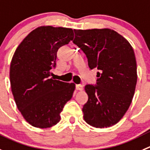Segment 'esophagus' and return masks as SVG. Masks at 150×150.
Returning a JSON list of instances; mask_svg holds the SVG:
<instances>
[{"instance_id":"esophagus-1","label":"esophagus","mask_w":150,"mask_h":150,"mask_svg":"<svg viewBox=\"0 0 150 150\" xmlns=\"http://www.w3.org/2000/svg\"><path fill=\"white\" fill-rule=\"evenodd\" d=\"M76 89L77 90L82 91L83 89V87L81 84H78V85H76Z\"/></svg>"}]
</instances>
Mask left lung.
I'll return each instance as SVG.
<instances>
[{
    "label": "left lung",
    "instance_id": "8db88e82",
    "mask_svg": "<svg viewBox=\"0 0 150 150\" xmlns=\"http://www.w3.org/2000/svg\"><path fill=\"white\" fill-rule=\"evenodd\" d=\"M73 43L87 57L91 69L97 68V85L87 84L83 119L96 128L117 124L129 107L135 93L137 64L132 46L110 29H74Z\"/></svg>",
    "mask_w": 150,
    "mask_h": 150
}]
</instances>
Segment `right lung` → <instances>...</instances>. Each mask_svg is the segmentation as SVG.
<instances>
[{"label":"right lung","instance_id":"add662e5","mask_svg":"<svg viewBox=\"0 0 150 150\" xmlns=\"http://www.w3.org/2000/svg\"><path fill=\"white\" fill-rule=\"evenodd\" d=\"M73 38L70 28L40 26L23 39L14 53L9 71L11 89L17 107L33 127L44 129L58 124L64 105L72 98L75 83L50 75L58 50Z\"/></svg>","mask_w":150,"mask_h":150}]
</instances>
